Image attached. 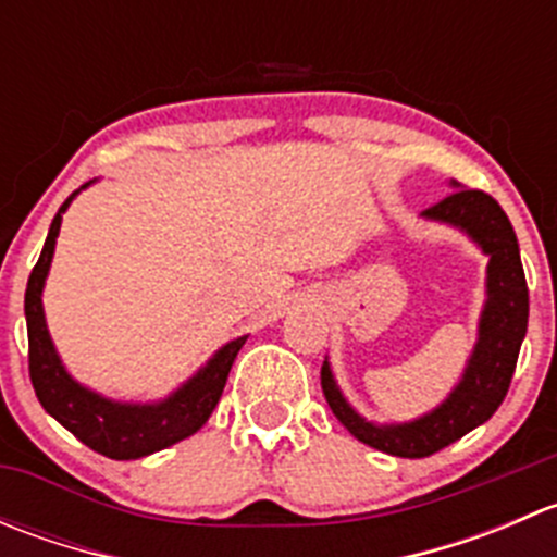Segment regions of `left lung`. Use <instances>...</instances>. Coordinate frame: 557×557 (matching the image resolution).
I'll return each mask as SVG.
<instances>
[{
    "instance_id": "obj_1",
    "label": "left lung",
    "mask_w": 557,
    "mask_h": 557,
    "mask_svg": "<svg viewBox=\"0 0 557 557\" xmlns=\"http://www.w3.org/2000/svg\"><path fill=\"white\" fill-rule=\"evenodd\" d=\"M425 218L453 223L480 243L487 263V305L482 312L480 342L469 369L445 404L425 418L404 425H372L358 418L342 398L329 363L320 369V385L331 412L363 445L398 458H429L485 423L507 396L528 329V285L520 247L507 212L485 190H455L423 210Z\"/></svg>"
}]
</instances>
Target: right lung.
I'll return each instance as SVG.
<instances>
[{
	"label": "right lung",
	"mask_w": 557,
	"mask_h": 557,
	"mask_svg": "<svg viewBox=\"0 0 557 557\" xmlns=\"http://www.w3.org/2000/svg\"><path fill=\"white\" fill-rule=\"evenodd\" d=\"M75 194L55 212L48 239H45L42 252H39V261L32 269L29 285H26L24 310L26 331H29V377L45 412L53 414L83 445H88L91 450L102 453L112 460L143 458V455L164 450L174 442L196 434L207 423L215 404L221 401L232 363L247 336L228 342L188 385H183L174 396L161 404H153V407H132V404L107 401L97 393L77 385L64 372L59 356H55L53 342H50L48 329H45L42 299H39L50 258H53L55 237H59L61 212L70 207Z\"/></svg>",
	"instance_id": "obj_1"
}]
</instances>
